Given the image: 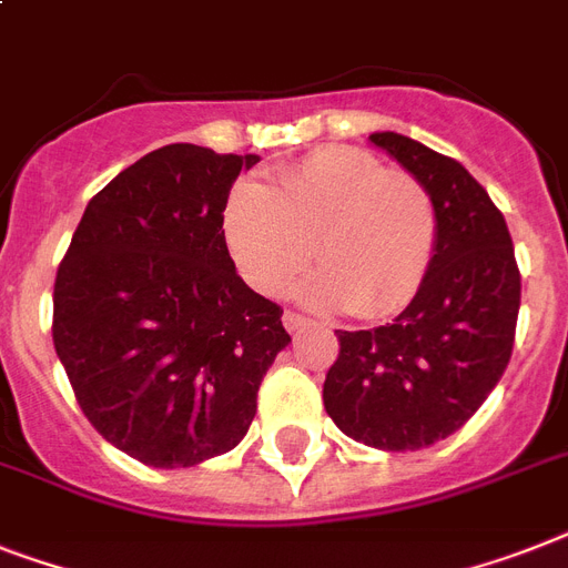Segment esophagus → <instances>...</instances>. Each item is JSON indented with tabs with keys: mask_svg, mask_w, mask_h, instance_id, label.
I'll list each match as a JSON object with an SVG mask.
<instances>
[{
	"mask_svg": "<svg viewBox=\"0 0 568 568\" xmlns=\"http://www.w3.org/2000/svg\"><path fill=\"white\" fill-rule=\"evenodd\" d=\"M306 324H308V321L300 315V312H292V308H285V312H283V326L288 332H300Z\"/></svg>",
	"mask_w": 568,
	"mask_h": 568,
	"instance_id": "esophagus-1",
	"label": "esophagus"
}]
</instances>
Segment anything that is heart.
<instances>
[{"instance_id": "b5f03b06", "label": "heart", "mask_w": 568, "mask_h": 568, "mask_svg": "<svg viewBox=\"0 0 568 568\" xmlns=\"http://www.w3.org/2000/svg\"><path fill=\"white\" fill-rule=\"evenodd\" d=\"M224 239L262 294L283 292L315 256L317 239L326 268L300 285V297L379 321L408 306L426 283L437 212L417 178L338 145L285 165L271 189L236 183L224 206Z\"/></svg>"}]
</instances>
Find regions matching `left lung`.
<instances>
[{
  "mask_svg": "<svg viewBox=\"0 0 568 568\" xmlns=\"http://www.w3.org/2000/svg\"><path fill=\"white\" fill-rule=\"evenodd\" d=\"M371 142L428 189L437 244L426 283L394 324L335 329L324 405L358 444L414 452L458 432L496 388L523 283L505 215L458 160L394 131Z\"/></svg>",
  "mask_w": 568,
  "mask_h": 568,
  "instance_id": "obj_1",
  "label": "left lung"
}]
</instances>
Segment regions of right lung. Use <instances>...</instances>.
I'll return each mask as SVG.
<instances>
[{"instance_id": "right-lung-1", "label": "right lung", "mask_w": 568, "mask_h": 568, "mask_svg": "<svg viewBox=\"0 0 568 568\" xmlns=\"http://www.w3.org/2000/svg\"><path fill=\"white\" fill-rule=\"evenodd\" d=\"M256 154L174 142L92 197L54 276L52 338L84 417L149 467L239 446L256 390L292 341L283 308L244 285L224 206Z\"/></svg>"}]
</instances>
